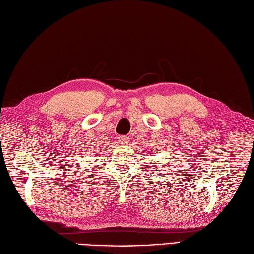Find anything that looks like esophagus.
<instances>
[{
	"label": "esophagus",
	"mask_w": 254,
	"mask_h": 254,
	"mask_svg": "<svg viewBox=\"0 0 254 254\" xmlns=\"http://www.w3.org/2000/svg\"><path fill=\"white\" fill-rule=\"evenodd\" d=\"M128 139H130V138H128L127 136H120V137H119L118 138V141H119V143H120V144H122V145H127V144H128Z\"/></svg>",
	"instance_id": "34e87169"
}]
</instances>
